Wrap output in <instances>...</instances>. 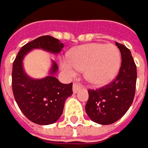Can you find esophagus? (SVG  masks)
<instances>
[{
  "label": "esophagus",
  "instance_id": "obj_1",
  "mask_svg": "<svg viewBox=\"0 0 148 148\" xmlns=\"http://www.w3.org/2000/svg\"><path fill=\"white\" fill-rule=\"evenodd\" d=\"M81 88H82V87H81L80 85H78V84H77V83H74V84H73L72 90H73V92H74V93H77Z\"/></svg>",
  "mask_w": 148,
  "mask_h": 148
}]
</instances>
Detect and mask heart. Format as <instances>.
Wrapping results in <instances>:
<instances>
[{
	"label": "heart",
	"mask_w": 148,
	"mask_h": 148,
	"mask_svg": "<svg viewBox=\"0 0 148 148\" xmlns=\"http://www.w3.org/2000/svg\"><path fill=\"white\" fill-rule=\"evenodd\" d=\"M121 66V53L114 45L92 43L73 49L68 60H62L60 67L68 77H74L77 70H83L84 77L90 84L102 87L110 83L117 75Z\"/></svg>",
	"instance_id": "1"
}]
</instances>
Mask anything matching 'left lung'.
<instances>
[{"instance_id": "1", "label": "left lung", "mask_w": 148, "mask_h": 148, "mask_svg": "<svg viewBox=\"0 0 148 148\" xmlns=\"http://www.w3.org/2000/svg\"><path fill=\"white\" fill-rule=\"evenodd\" d=\"M121 54V66L113 82L99 89L88 90L85 110L90 119L100 125L119 121L131 107L136 83V66L129 49L115 42Z\"/></svg>"}]
</instances>
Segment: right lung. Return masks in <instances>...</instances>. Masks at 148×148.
<instances>
[{
	"instance_id": "add662e5",
	"label": "right lung",
	"mask_w": 148,
	"mask_h": 148,
	"mask_svg": "<svg viewBox=\"0 0 148 148\" xmlns=\"http://www.w3.org/2000/svg\"><path fill=\"white\" fill-rule=\"evenodd\" d=\"M64 45L52 36H41L21 48L12 66V92L16 103L27 118L38 125H50L59 120L66 100L72 94V83L63 84L56 77L57 64L52 60L47 77H30L23 68V59L33 49L57 55Z\"/></svg>"
}]
</instances>
